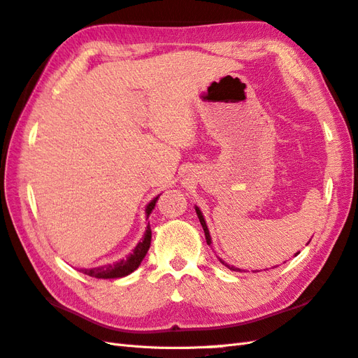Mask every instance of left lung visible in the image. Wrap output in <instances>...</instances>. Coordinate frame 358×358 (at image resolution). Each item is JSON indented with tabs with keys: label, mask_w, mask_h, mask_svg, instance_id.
Wrapping results in <instances>:
<instances>
[{
	"label": "left lung",
	"mask_w": 358,
	"mask_h": 358,
	"mask_svg": "<svg viewBox=\"0 0 358 358\" xmlns=\"http://www.w3.org/2000/svg\"><path fill=\"white\" fill-rule=\"evenodd\" d=\"M195 210H196V215H198V217H199V222H201V225H203V230H204V234H206V241H207V243L210 245L212 243V239H210V233H208V228H207V225H206V221H204V217H203V213H201V210L198 208V207H195ZM296 254H299V252H296ZM295 254V255H296ZM222 262V260H221ZM222 264H225V266L230 269V271H241V269H237V268H234V266H230V264H227V263H224L222 262Z\"/></svg>",
	"instance_id": "obj_1"
}]
</instances>
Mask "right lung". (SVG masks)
Listing matches in <instances>:
<instances>
[{
	"label": "right lung",
	"instance_id": "add662e5",
	"mask_svg": "<svg viewBox=\"0 0 358 358\" xmlns=\"http://www.w3.org/2000/svg\"><path fill=\"white\" fill-rule=\"evenodd\" d=\"M157 199H159V196L154 198L151 203L146 206V217H148L150 213L152 212V208L155 206V201H157ZM150 245H151V228H150V224H148L142 242L137 243L134 251L130 255H128L125 260H121V262H117L115 264H107V266L81 269V272L89 275V277H95V278H121V277H125V275L131 273L133 271L139 268V264L142 263L146 252H148V250H150Z\"/></svg>",
	"mask_w": 358,
	"mask_h": 358
}]
</instances>
